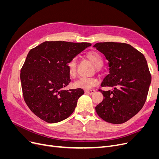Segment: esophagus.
Returning a JSON list of instances; mask_svg holds the SVG:
<instances>
[{"label":"esophagus","instance_id":"1","mask_svg":"<svg viewBox=\"0 0 159 159\" xmlns=\"http://www.w3.org/2000/svg\"><path fill=\"white\" fill-rule=\"evenodd\" d=\"M85 92L88 93L89 94H93L95 92V90H94V89H86Z\"/></svg>","mask_w":159,"mask_h":159}]
</instances>
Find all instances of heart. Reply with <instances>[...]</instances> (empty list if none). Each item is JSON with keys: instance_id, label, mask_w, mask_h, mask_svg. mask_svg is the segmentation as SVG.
I'll list each match as a JSON object with an SVG mask.
<instances>
[{"instance_id": "1", "label": "heart", "mask_w": 159, "mask_h": 159, "mask_svg": "<svg viewBox=\"0 0 159 159\" xmlns=\"http://www.w3.org/2000/svg\"><path fill=\"white\" fill-rule=\"evenodd\" d=\"M86 57L92 62L97 70L101 68L103 64V57L97 52L91 51L88 52L86 54ZM66 67L67 69H68L69 75L71 77H74L77 71V60L75 57H73V58L71 59L67 63ZM99 81L98 78H95V77H89V78L81 77V78H80L75 81L74 85L75 88L89 89L97 85Z\"/></svg>"}]
</instances>
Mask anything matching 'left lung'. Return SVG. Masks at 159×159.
<instances>
[{"label":"left lung","mask_w":159,"mask_h":159,"mask_svg":"<svg viewBox=\"0 0 159 159\" xmlns=\"http://www.w3.org/2000/svg\"><path fill=\"white\" fill-rule=\"evenodd\" d=\"M109 61V74L103 79L99 89L103 100L95 107L99 116L113 124L127 121L139 113L145 104L151 75L141 52L121 42H99L93 46Z\"/></svg>","instance_id":"obj_1"}]
</instances>
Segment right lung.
<instances>
[{
  "label": "right lung",
  "mask_w": 159,
  "mask_h": 159,
  "mask_svg": "<svg viewBox=\"0 0 159 159\" xmlns=\"http://www.w3.org/2000/svg\"><path fill=\"white\" fill-rule=\"evenodd\" d=\"M91 44L46 41L31 49L20 70L24 100L37 117L60 122L74 112L82 89L65 90L71 80L66 64Z\"/></svg>",
  "instance_id": "obj_1"
}]
</instances>
